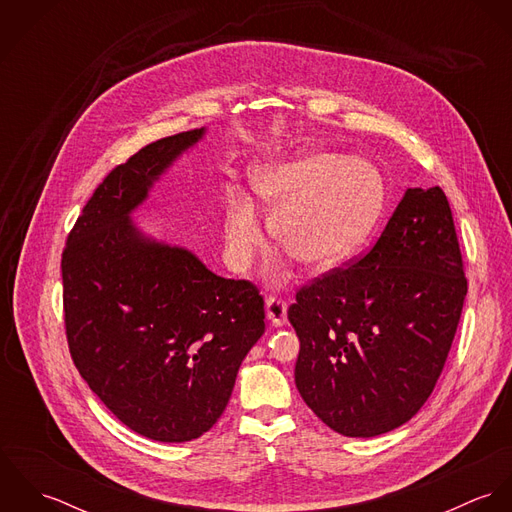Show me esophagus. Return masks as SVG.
Instances as JSON below:
<instances>
[{"label": "esophagus", "instance_id": "1", "mask_svg": "<svg viewBox=\"0 0 512 512\" xmlns=\"http://www.w3.org/2000/svg\"><path fill=\"white\" fill-rule=\"evenodd\" d=\"M266 317L274 327H282L288 321V303L278 295L266 297Z\"/></svg>", "mask_w": 512, "mask_h": 512}]
</instances>
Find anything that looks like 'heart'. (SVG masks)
Returning <instances> with one entry per match:
<instances>
[{
    "label": "heart",
    "mask_w": 512,
    "mask_h": 512,
    "mask_svg": "<svg viewBox=\"0 0 512 512\" xmlns=\"http://www.w3.org/2000/svg\"><path fill=\"white\" fill-rule=\"evenodd\" d=\"M252 187L272 215L270 230L293 258L327 268L349 256L378 217L382 183L366 163L333 153H303L254 171ZM226 252L244 268L262 242L248 199L232 197L224 220Z\"/></svg>",
    "instance_id": "heart-1"
}]
</instances>
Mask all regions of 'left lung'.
<instances>
[{
    "label": "left lung",
    "mask_w": 512,
    "mask_h": 512,
    "mask_svg": "<svg viewBox=\"0 0 512 512\" xmlns=\"http://www.w3.org/2000/svg\"><path fill=\"white\" fill-rule=\"evenodd\" d=\"M465 295L445 193L408 189L365 256L295 293L301 398L349 438L406 424L438 382Z\"/></svg>",
    "instance_id": "obj_1"
}]
</instances>
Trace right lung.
Masks as SVG:
<instances>
[{
    "label": "right lung",
    "mask_w": 512,
    "mask_h": 512,
    "mask_svg": "<svg viewBox=\"0 0 512 512\" xmlns=\"http://www.w3.org/2000/svg\"><path fill=\"white\" fill-rule=\"evenodd\" d=\"M205 134L142 147L96 187L63 250V309L80 376L130 430L181 443L209 432L264 335V299L193 252L144 236L130 215Z\"/></svg>",
    "instance_id": "obj_1"
}]
</instances>
